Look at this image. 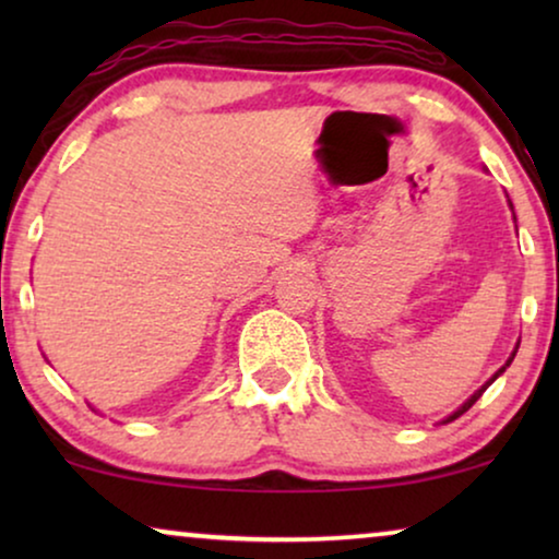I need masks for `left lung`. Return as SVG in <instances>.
I'll list each match as a JSON object with an SVG mask.
<instances>
[{
    "instance_id": "left-lung-1",
    "label": "left lung",
    "mask_w": 559,
    "mask_h": 559,
    "mask_svg": "<svg viewBox=\"0 0 559 559\" xmlns=\"http://www.w3.org/2000/svg\"><path fill=\"white\" fill-rule=\"evenodd\" d=\"M509 205H511V201H509ZM516 348H519V346H516ZM516 348H514V350H511L509 361H507V364H503V366H501V369H499V371H496V373H493V377H491V379H488V381H486V384H484V386H480L476 394H473V396H471V400H468V402H463V404H461V407H457V409L453 412V415H450V417H445V419H442V425H445V423H453V419H457V417H461V415H463V412H468V409L473 407V404H476V402L480 400V394H484V392H486V389H488V386H491V384H493V381H496V379H499L503 371H507V366H509L511 361H514V356H516Z\"/></svg>"
}]
</instances>
